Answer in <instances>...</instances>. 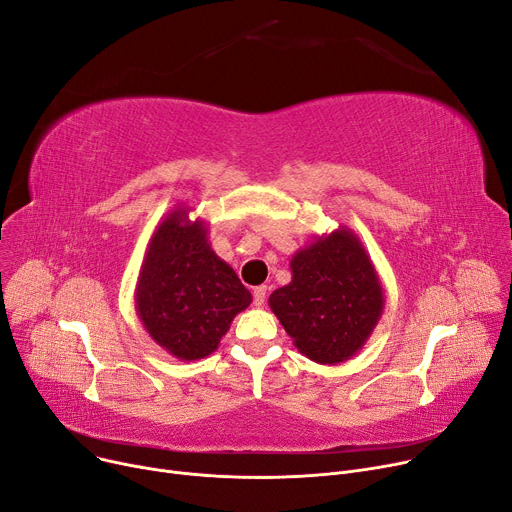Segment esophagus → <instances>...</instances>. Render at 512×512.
Listing matches in <instances>:
<instances>
[{
	"instance_id": "esophagus-1",
	"label": "esophagus",
	"mask_w": 512,
	"mask_h": 512,
	"mask_svg": "<svg viewBox=\"0 0 512 512\" xmlns=\"http://www.w3.org/2000/svg\"><path fill=\"white\" fill-rule=\"evenodd\" d=\"M266 285H260V287H254V291H252V295H254V303L258 305V307H262L264 303H266Z\"/></svg>"
}]
</instances>
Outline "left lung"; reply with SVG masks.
<instances>
[{
  "label": "left lung",
  "instance_id": "8db88e82",
  "mask_svg": "<svg viewBox=\"0 0 512 512\" xmlns=\"http://www.w3.org/2000/svg\"><path fill=\"white\" fill-rule=\"evenodd\" d=\"M291 283L268 305L301 355L338 365L365 346L381 320L385 295L359 235L340 225L291 258Z\"/></svg>",
  "mask_w": 512,
  "mask_h": 512
}]
</instances>
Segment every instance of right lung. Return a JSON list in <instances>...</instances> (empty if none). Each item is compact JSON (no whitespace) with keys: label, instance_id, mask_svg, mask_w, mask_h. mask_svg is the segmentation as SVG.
<instances>
[{"label":"right lung","instance_id":"obj_1","mask_svg":"<svg viewBox=\"0 0 512 512\" xmlns=\"http://www.w3.org/2000/svg\"><path fill=\"white\" fill-rule=\"evenodd\" d=\"M178 205L149 238L135 287L137 316L168 355L199 361L217 350L233 318L252 303L235 270L207 238V223Z\"/></svg>","mask_w":512,"mask_h":512}]
</instances>
